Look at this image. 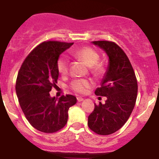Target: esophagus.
<instances>
[{
  "mask_svg": "<svg viewBox=\"0 0 159 159\" xmlns=\"http://www.w3.org/2000/svg\"><path fill=\"white\" fill-rule=\"evenodd\" d=\"M83 98H82V97H77V101L78 102H82V101H83Z\"/></svg>",
  "mask_w": 159,
  "mask_h": 159,
  "instance_id": "esophagus-1",
  "label": "esophagus"
}]
</instances>
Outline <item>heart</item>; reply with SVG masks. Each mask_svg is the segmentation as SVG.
Returning a JSON list of instances; mask_svg holds the SVG:
<instances>
[{"mask_svg":"<svg viewBox=\"0 0 159 159\" xmlns=\"http://www.w3.org/2000/svg\"><path fill=\"white\" fill-rule=\"evenodd\" d=\"M72 56L80 61L83 62L89 67L91 73L96 76H99L104 73L105 68L103 64L98 63L99 55L94 49L89 47H82L77 50H72ZM57 70L61 75L64 76L68 73L69 59L64 55L60 56L57 62ZM92 86L90 81L86 80H76L70 84V87L73 91L78 93H85Z\"/></svg>","mask_w":159,"mask_h":159,"instance_id":"1","label":"heart"}]
</instances>
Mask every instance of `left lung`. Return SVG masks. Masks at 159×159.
Here are the masks:
<instances>
[{"instance_id": "1", "label": "left lung", "mask_w": 159, "mask_h": 159, "mask_svg": "<svg viewBox=\"0 0 159 159\" xmlns=\"http://www.w3.org/2000/svg\"><path fill=\"white\" fill-rule=\"evenodd\" d=\"M106 53L109 63L96 96H106L104 104H95L88 125L99 135L114 133L127 122L135 106L138 84L133 68L123 50L113 42L93 41Z\"/></svg>"}]
</instances>
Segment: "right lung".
I'll list each match as a JSON object with an SVG mask.
<instances>
[{
	"mask_svg": "<svg viewBox=\"0 0 159 159\" xmlns=\"http://www.w3.org/2000/svg\"><path fill=\"white\" fill-rule=\"evenodd\" d=\"M73 44L40 43L27 56L18 72L16 93L20 106L30 125L40 132L53 133L63 128L69 109L76 103V98L72 95L57 99L49 93L59 76L57 60Z\"/></svg>",
	"mask_w": 159,
	"mask_h": 159,
	"instance_id": "1",
	"label": "right lung"
}]
</instances>
